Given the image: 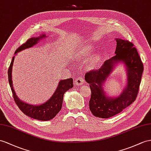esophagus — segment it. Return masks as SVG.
<instances>
[{
  "mask_svg": "<svg viewBox=\"0 0 151 151\" xmlns=\"http://www.w3.org/2000/svg\"><path fill=\"white\" fill-rule=\"evenodd\" d=\"M84 82L85 81L82 76H78L75 80V84L76 86H80V85L83 84Z\"/></svg>",
  "mask_w": 151,
  "mask_h": 151,
  "instance_id": "obj_1",
  "label": "esophagus"
}]
</instances>
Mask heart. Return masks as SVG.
<instances>
[{
    "label": "heart",
    "instance_id": "heart-1",
    "mask_svg": "<svg viewBox=\"0 0 151 151\" xmlns=\"http://www.w3.org/2000/svg\"><path fill=\"white\" fill-rule=\"evenodd\" d=\"M94 48L93 46L92 45H88L87 46L86 48H85L83 52V55H89L90 53H91L92 52L94 51ZM99 55L98 54H96L94 56H92V57L91 59V60L88 62V65L89 66H93V65H96L97 64L99 60Z\"/></svg>",
    "mask_w": 151,
    "mask_h": 151
}]
</instances>
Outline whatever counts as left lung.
Segmentation results:
<instances>
[{
  "mask_svg": "<svg viewBox=\"0 0 151 151\" xmlns=\"http://www.w3.org/2000/svg\"><path fill=\"white\" fill-rule=\"evenodd\" d=\"M116 41L115 55L106 60L100 69H92L85 75L91 90L89 109L97 117L107 119L121 112L135 101L139 91L144 65L137 50L127 40L118 38ZM119 61L124 63L127 69V87L117 98H109L102 90V85L115 63Z\"/></svg>",
  "mask_w": 151,
  "mask_h": 151,
  "instance_id": "8db88e82",
  "label": "left lung"
}]
</instances>
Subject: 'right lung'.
<instances>
[{
  "instance_id": "1",
  "label": "right lung",
  "mask_w": 151,
  "mask_h": 151,
  "mask_svg": "<svg viewBox=\"0 0 151 151\" xmlns=\"http://www.w3.org/2000/svg\"><path fill=\"white\" fill-rule=\"evenodd\" d=\"M45 37V36L43 34L40 37H31L25 43L19 46L15 51V54L23 50L32 47L34 45L37 43L39 40ZM14 59V57H13L12 61H11L8 69V80L15 103L17 104L23 113L32 119L40 120V121H49V120L52 119L55 117V115L59 112L62 109V105H63V96L64 93L73 87V78H68L60 81L55 93L53 94L51 98L45 103L37 106L29 105V104L21 101L17 97L13 89L12 82V67Z\"/></svg>"
}]
</instances>
